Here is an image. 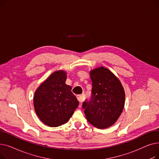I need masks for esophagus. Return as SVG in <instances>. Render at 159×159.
Instances as JSON below:
<instances>
[{
  "instance_id": "34e87169",
  "label": "esophagus",
  "mask_w": 159,
  "mask_h": 159,
  "mask_svg": "<svg viewBox=\"0 0 159 159\" xmlns=\"http://www.w3.org/2000/svg\"><path fill=\"white\" fill-rule=\"evenodd\" d=\"M77 100L80 102H82L83 101V97H82V95H77Z\"/></svg>"
}]
</instances>
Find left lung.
Listing matches in <instances>:
<instances>
[{"instance_id":"left-lung-1","label":"left lung","mask_w":159,"mask_h":159,"mask_svg":"<svg viewBox=\"0 0 159 159\" xmlns=\"http://www.w3.org/2000/svg\"><path fill=\"white\" fill-rule=\"evenodd\" d=\"M92 95L82 107L88 121L98 129H105L117 120L124 107L125 92L119 79L104 67L91 70Z\"/></svg>"}]
</instances>
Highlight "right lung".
I'll list each match as a JSON object with an SVG mask.
<instances>
[{"instance_id": "right-lung-1", "label": "right lung", "mask_w": 159, "mask_h": 159, "mask_svg": "<svg viewBox=\"0 0 159 159\" xmlns=\"http://www.w3.org/2000/svg\"><path fill=\"white\" fill-rule=\"evenodd\" d=\"M66 72H53L36 89L33 97L35 111L40 120L50 127L68 122L77 109L79 101L66 84Z\"/></svg>"}]
</instances>
